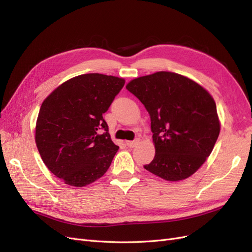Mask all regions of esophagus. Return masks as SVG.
<instances>
[{
    "mask_svg": "<svg viewBox=\"0 0 252 252\" xmlns=\"http://www.w3.org/2000/svg\"><path fill=\"white\" fill-rule=\"evenodd\" d=\"M125 144L127 145L128 147L133 148V147H135V146H136V145L139 144V140H134V141H126V142H125Z\"/></svg>",
    "mask_w": 252,
    "mask_h": 252,
    "instance_id": "obj_1",
    "label": "esophagus"
}]
</instances>
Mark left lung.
<instances>
[{
  "label": "left lung",
  "mask_w": 252,
  "mask_h": 252,
  "mask_svg": "<svg viewBox=\"0 0 252 252\" xmlns=\"http://www.w3.org/2000/svg\"><path fill=\"white\" fill-rule=\"evenodd\" d=\"M126 88L150 116L156 155L144 168L169 182L192 175L210 156L220 134L211 94L191 79L169 71L133 79Z\"/></svg>",
  "instance_id": "obj_1"
}]
</instances>
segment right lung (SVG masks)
<instances>
[{"mask_svg": "<svg viewBox=\"0 0 252 252\" xmlns=\"http://www.w3.org/2000/svg\"><path fill=\"white\" fill-rule=\"evenodd\" d=\"M124 84L112 75L81 74L61 84L42 103L35 144L44 164L65 184L84 187L108 170L119 146L103 113Z\"/></svg>", "mask_w": 252, "mask_h": 252, "instance_id": "add662e5", "label": "right lung"}]
</instances>
